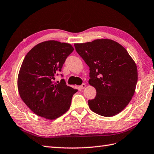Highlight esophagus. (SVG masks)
Returning a JSON list of instances; mask_svg holds the SVG:
<instances>
[{
    "mask_svg": "<svg viewBox=\"0 0 154 154\" xmlns=\"http://www.w3.org/2000/svg\"><path fill=\"white\" fill-rule=\"evenodd\" d=\"M86 87V85L85 84H82L81 86H79V88H81V89H84Z\"/></svg>",
    "mask_w": 154,
    "mask_h": 154,
    "instance_id": "obj_1",
    "label": "esophagus"
}]
</instances>
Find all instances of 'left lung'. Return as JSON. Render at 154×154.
<instances>
[{"instance_id": "left-lung-1", "label": "left lung", "mask_w": 154, "mask_h": 154, "mask_svg": "<svg viewBox=\"0 0 154 154\" xmlns=\"http://www.w3.org/2000/svg\"><path fill=\"white\" fill-rule=\"evenodd\" d=\"M74 46L90 68L88 83L96 91V97L88 101L89 108L104 117L120 113L131 100L137 83V67L133 59L122 45L111 39Z\"/></svg>"}]
</instances>
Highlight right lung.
Wrapping results in <instances>:
<instances>
[{
  "label": "right lung",
  "instance_id": "obj_1",
  "mask_svg": "<svg viewBox=\"0 0 154 154\" xmlns=\"http://www.w3.org/2000/svg\"><path fill=\"white\" fill-rule=\"evenodd\" d=\"M69 43L46 41L38 43L25 57L17 77L21 100L36 115L53 120L70 108L77 92L62 79L55 81L67 57L73 51Z\"/></svg>",
  "mask_w": 154,
  "mask_h": 154
}]
</instances>
